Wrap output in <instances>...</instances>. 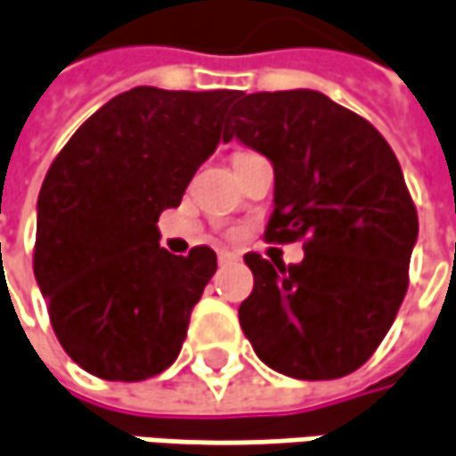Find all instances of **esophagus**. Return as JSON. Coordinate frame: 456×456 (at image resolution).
<instances>
[{
  "mask_svg": "<svg viewBox=\"0 0 456 456\" xmlns=\"http://www.w3.org/2000/svg\"><path fill=\"white\" fill-rule=\"evenodd\" d=\"M236 259H239V256H236V254H231V251H220V254H217V264H220V266L236 262Z\"/></svg>",
  "mask_w": 456,
  "mask_h": 456,
  "instance_id": "34e87169",
  "label": "esophagus"
}]
</instances>
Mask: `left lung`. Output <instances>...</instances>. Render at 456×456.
Here are the masks:
<instances>
[{"label": "left lung", "mask_w": 456, "mask_h": 456, "mask_svg": "<svg viewBox=\"0 0 456 456\" xmlns=\"http://www.w3.org/2000/svg\"><path fill=\"white\" fill-rule=\"evenodd\" d=\"M225 138L274 167L266 240L305 239L300 264L243 259L246 338L266 367L295 379L359 370L390 330L408 289L419 216L387 141L313 89L239 94Z\"/></svg>", "instance_id": "8db88e82"}]
</instances>
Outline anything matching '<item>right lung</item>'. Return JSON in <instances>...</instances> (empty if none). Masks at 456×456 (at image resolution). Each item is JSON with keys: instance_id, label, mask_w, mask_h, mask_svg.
Masks as SVG:
<instances>
[{"instance_id": "right-lung-1", "label": "right lung", "mask_w": 456, "mask_h": 456, "mask_svg": "<svg viewBox=\"0 0 456 456\" xmlns=\"http://www.w3.org/2000/svg\"><path fill=\"white\" fill-rule=\"evenodd\" d=\"M239 94L135 86L61 149L37 194L33 269L63 352L89 375L138 382L179 356L216 251L174 256L159 216L225 138Z\"/></svg>"}]
</instances>
